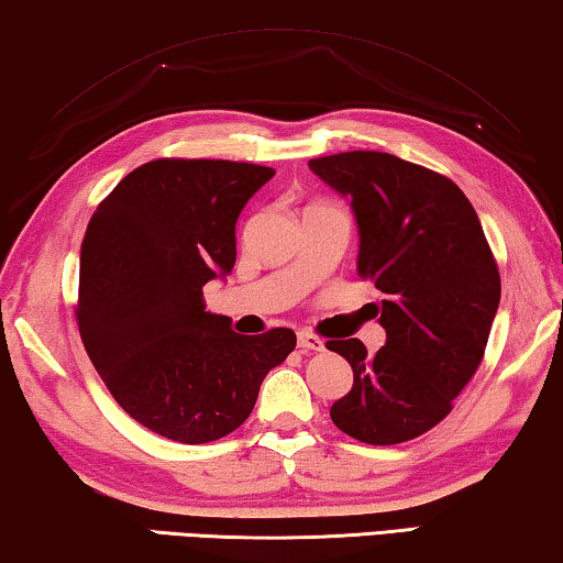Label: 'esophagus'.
<instances>
[{
	"label": "esophagus",
	"mask_w": 563,
	"mask_h": 563,
	"mask_svg": "<svg viewBox=\"0 0 563 563\" xmlns=\"http://www.w3.org/2000/svg\"><path fill=\"white\" fill-rule=\"evenodd\" d=\"M297 344L301 352H322L324 350V340L322 336L311 334V332H299L297 334Z\"/></svg>",
	"instance_id": "obj_1"
}]
</instances>
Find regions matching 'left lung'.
Masks as SVG:
<instances>
[{"instance_id":"8db88e82","label":"left lung","mask_w":563,"mask_h":563,"mask_svg":"<svg viewBox=\"0 0 563 563\" xmlns=\"http://www.w3.org/2000/svg\"><path fill=\"white\" fill-rule=\"evenodd\" d=\"M309 168L350 198L357 272L383 291L372 311L387 332L375 354L354 336L327 342L354 375L332 422L362 443H405L453 410L483 362L500 301L498 264L451 178L377 151L311 158Z\"/></svg>"}]
</instances>
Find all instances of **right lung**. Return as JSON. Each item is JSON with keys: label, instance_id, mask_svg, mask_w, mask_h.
<instances>
[{"label": "right lung", "instance_id": "obj_1", "mask_svg": "<svg viewBox=\"0 0 563 563\" xmlns=\"http://www.w3.org/2000/svg\"><path fill=\"white\" fill-rule=\"evenodd\" d=\"M274 168L158 158L120 180L92 213L75 319L88 357L133 420L201 445L254 410L266 372L297 347L276 327L239 334L206 311V282L236 262V219Z\"/></svg>", "mask_w": 563, "mask_h": 563}]
</instances>
